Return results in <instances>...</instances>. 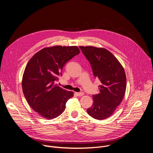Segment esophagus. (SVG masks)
<instances>
[{"label":"esophagus","mask_w":153,"mask_h":153,"mask_svg":"<svg viewBox=\"0 0 153 153\" xmlns=\"http://www.w3.org/2000/svg\"><path fill=\"white\" fill-rule=\"evenodd\" d=\"M75 94H76V96H82L83 95V93H82V92H80V93H75Z\"/></svg>","instance_id":"34e87169"}]
</instances>
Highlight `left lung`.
<instances>
[{"instance_id":"left-lung-1","label":"left lung","mask_w":153,"mask_h":153,"mask_svg":"<svg viewBox=\"0 0 153 153\" xmlns=\"http://www.w3.org/2000/svg\"><path fill=\"white\" fill-rule=\"evenodd\" d=\"M91 65L95 79H99V94L93 95V105L87 113L97 120L110 117L125 93L126 79L123 68L108 50L94 47H79Z\"/></svg>"}]
</instances>
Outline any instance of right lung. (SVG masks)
I'll return each mask as SVG.
<instances>
[{"label": "right lung", "mask_w": 153, "mask_h": 153, "mask_svg": "<svg viewBox=\"0 0 153 153\" xmlns=\"http://www.w3.org/2000/svg\"><path fill=\"white\" fill-rule=\"evenodd\" d=\"M79 53L75 46L45 48L27 63L22 78L23 93L30 106L43 117L51 119L60 116L73 97L72 91L54 85V82L62 76L65 65Z\"/></svg>", "instance_id": "add662e5"}]
</instances>
